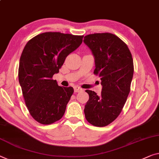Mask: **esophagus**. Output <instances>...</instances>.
<instances>
[{"mask_svg":"<svg viewBox=\"0 0 159 159\" xmlns=\"http://www.w3.org/2000/svg\"><path fill=\"white\" fill-rule=\"evenodd\" d=\"M74 90H75V93H77V92H80L83 91V89H82V88H80V87H78V86H75L74 87Z\"/></svg>","mask_w":159,"mask_h":159,"instance_id":"34e87169","label":"esophagus"}]
</instances>
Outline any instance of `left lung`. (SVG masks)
Returning a JSON list of instances; mask_svg holds the SVG:
<instances>
[{"label": "left lung", "mask_w": 159, "mask_h": 159, "mask_svg": "<svg viewBox=\"0 0 159 159\" xmlns=\"http://www.w3.org/2000/svg\"><path fill=\"white\" fill-rule=\"evenodd\" d=\"M84 43L94 57V73L99 75L102 92L86 90L89 98L84 107L85 118L95 126H107L119 115L130 92L134 62L127 45L109 33L86 35Z\"/></svg>", "instance_id": "obj_1"}]
</instances>
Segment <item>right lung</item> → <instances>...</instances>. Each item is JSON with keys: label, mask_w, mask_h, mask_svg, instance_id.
I'll use <instances>...</instances> for the list:
<instances>
[{"label": "right lung", "mask_w": 159, "mask_h": 159, "mask_svg": "<svg viewBox=\"0 0 159 159\" xmlns=\"http://www.w3.org/2000/svg\"><path fill=\"white\" fill-rule=\"evenodd\" d=\"M83 37L48 32L32 38L24 48L19 62V83L28 111L39 123L52 124L64 115L74 89L58 86L52 78L67 56L80 47Z\"/></svg>", "instance_id": "obj_1"}]
</instances>
